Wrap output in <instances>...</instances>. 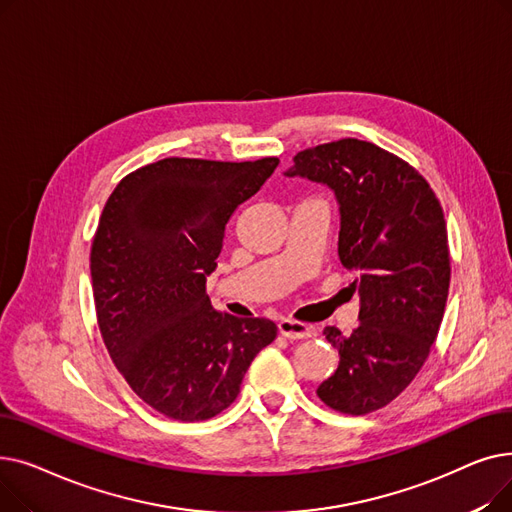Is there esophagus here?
Wrapping results in <instances>:
<instances>
[{
	"mask_svg": "<svg viewBox=\"0 0 512 512\" xmlns=\"http://www.w3.org/2000/svg\"><path fill=\"white\" fill-rule=\"evenodd\" d=\"M278 330L282 336H286L288 340H301V338H309L313 334V330L303 324V321H297V319H280L278 321Z\"/></svg>",
	"mask_w": 512,
	"mask_h": 512,
	"instance_id": "obj_1",
	"label": "esophagus"
}]
</instances>
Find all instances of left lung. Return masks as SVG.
I'll list each match as a JSON object with an SVG mask.
<instances>
[{
    "mask_svg": "<svg viewBox=\"0 0 512 512\" xmlns=\"http://www.w3.org/2000/svg\"><path fill=\"white\" fill-rule=\"evenodd\" d=\"M286 176L330 186L340 205L338 257L357 274L359 328L342 336L338 369L317 388L344 415L378 411L405 390L436 342L450 286L448 232L432 186L382 147L340 139L294 155Z\"/></svg>",
    "mask_w": 512,
    "mask_h": 512,
    "instance_id": "obj_1",
    "label": "left lung"
}]
</instances>
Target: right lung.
<instances>
[{"label":"right lung","instance_id":"1","mask_svg":"<svg viewBox=\"0 0 512 512\" xmlns=\"http://www.w3.org/2000/svg\"><path fill=\"white\" fill-rule=\"evenodd\" d=\"M278 164L166 157L124 176L103 207L91 247L97 324L128 386L161 415L205 421L228 409L276 338L270 319L215 311L205 282L234 209Z\"/></svg>","mask_w":512,"mask_h":512}]
</instances>
